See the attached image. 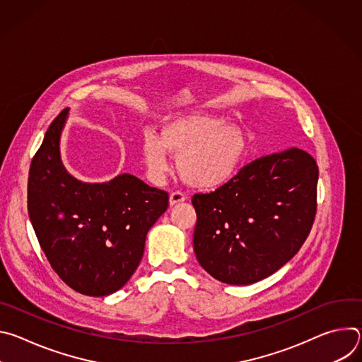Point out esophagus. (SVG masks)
I'll list each match as a JSON object with an SVG mask.
<instances>
[{
  "label": "esophagus",
  "mask_w": 362,
  "mask_h": 362,
  "mask_svg": "<svg viewBox=\"0 0 362 362\" xmlns=\"http://www.w3.org/2000/svg\"><path fill=\"white\" fill-rule=\"evenodd\" d=\"M185 200H186V194H185L183 192L176 190V192H172V193H170V199H169L170 206L177 204V203H182V202H185Z\"/></svg>",
  "instance_id": "obj_1"
}]
</instances>
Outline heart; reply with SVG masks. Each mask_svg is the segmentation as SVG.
Listing matches in <instances>:
<instances>
[{
  "mask_svg": "<svg viewBox=\"0 0 362 362\" xmlns=\"http://www.w3.org/2000/svg\"><path fill=\"white\" fill-rule=\"evenodd\" d=\"M168 153L177 158V172L187 185L216 187L238 173L247 137L242 127L215 116L173 115L162 120L158 136L147 132L143 137L141 158L153 182H162L169 173Z\"/></svg>",
  "mask_w": 362,
  "mask_h": 362,
  "instance_id": "heart-1",
  "label": "heart"
}]
</instances>
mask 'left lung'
Listing matches in <instances>:
<instances>
[{
  "label": "left lung",
  "mask_w": 362,
  "mask_h": 362,
  "mask_svg": "<svg viewBox=\"0 0 362 362\" xmlns=\"http://www.w3.org/2000/svg\"><path fill=\"white\" fill-rule=\"evenodd\" d=\"M318 165L292 147L255 159L211 193L192 197L202 268L229 285L268 278L296 255L317 214Z\"/></svg>",
  "instance_id": "obj_1"
}]
</instances>
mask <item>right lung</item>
I'll return each mask as SVG.
<instances>
[{
    "label": "right lung",
    "instance_id": "right-lung-1",
    "mask_svg": "<svg viewBox=\"0 0 362 362\" xmlns=\"http://www.w3.org/2000/svg\"><path fill=\"white\" fill-rule=\"evenodd\" d=\"M69 110L51 122L28 173V216L51 268L88 296L119 291L137 269L148 229L166 212L169 193L133 175L83 183L60 159Z\"/></svg>",
    "mask_w": 362,
    "mask_h": 362
}]
</instances>
